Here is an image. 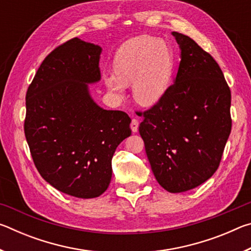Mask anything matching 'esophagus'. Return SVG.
Instances as JSON below:
<instances>
[{"label":"esophagus","instance_id":"34e87169","mask_svg":"<svg viewBox=\"0 0 251 251\" xmlns=\"http://www.w3.org/2000/svg\"><path fill=\"white\" fill-rule=\"evenodd\" d=\"M130 128L131 130H133V133H137L138 131V121L137 120H131V123H130Z\"/></svg>","mask_w":251,"mask_h":251}]
</instances>
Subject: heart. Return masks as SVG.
Instances as JSON below:
<instances>
[{
    "label": "heart",
    "mask_w": 251,
    "mask_h": 251,
    "mask_svg": "<svg viewBox=\"0 0 251 251\" xmlns=\"http://www.w3.org/2000/svg\"><path fill=\"white\" fill-rule=\"evenodd\" d=\"M115 73H106L109 92L123 95L131 83L134 100L142 106L158 103L168 91L174 71V55L158 37L139 35L123 43L114 57Z\"/></svg>",
    "instance_id": "heart-1"
}]
</instances>
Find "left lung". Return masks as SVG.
I'll return each instance as SVG.
<instances>
[{"instance_id": "obj_1", "label": "left lung", "mask_w": 251, "mask_h": 251, "mask_svg": "<svg viewBox=\"0 0 251 251\" xmlns=\"http://www.w3.org/2000/svg\"><path fill=\"white\" fill-rule=\"evenodd\" d=\"M180 50L174 84L141 114L147 158L158 184L187 192L214 175L231 130L230 90L217 62L196 42L172 32Z\"/></svg>"}]
</instances>
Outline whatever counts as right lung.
I'll return each instance as SVG.
<instances>
[{"instance_id": "right-lung-1", "label": "right lung", "mask_w": 251, "mask_h": 251, "mask_svg": "<svg viewBox=\"0 0 251 251\" xmlns=\"http://www.w3.org/2000/svg\"><path fill=\"white\" fill-rule=\"evenodd\" d=\"M101 48L75 37L49 54L26 93L25 137L41 176L77 198L100 196L112 158L131 134L130 118L93 100L100 80Z\"/></svg>"}]
</instances>
